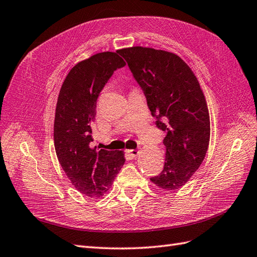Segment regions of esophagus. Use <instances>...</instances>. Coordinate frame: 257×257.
Returning a JSON list of instances; mask_svg holds the SVG:
<instances>
[{
	"instance_id": "34e87169",
	"label": "esophagus",
	"mask_w": 257,
	"mask_h": 257,
	"mask_svg": "<svg viewBox=\"0 0 257 257\" xmlns=\"http://www.w3.org/2000/svg\"><path fill=\"white\" fill-rule=\"evenodd\" d=\"M127 152H128V154H130L131 156L136 157L138 154H140V150H137V149H131V150H127Z\"/></svg>"
}]
</instances>
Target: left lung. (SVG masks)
Returning <instances> with one entry per match:
<instances>
[{
  "label": "left lung",
  "instance_id": "8db88e82",
  "mask_svg": "<svg viewBox=\"0 0 257 257\" xmlns=\"http://www.w3.org/2000/svg\"><path fill=\"white\" fill-rule=\"evenodd\" d=\"M117 53L143 89L157 126L166 132L164 168L150 180L163 190L182 188L204 160L210 143L209 109L196 75L170 52L134 46Z\"/></svg>",
  "mask_w": 257,
  "mask_h": 257
}]
</instances>
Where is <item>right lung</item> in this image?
<instances>
[{
    "label": "right lung",
    "mask_w": 257,
    "mask_h": 257,
    "mask_svg": "<svg viewBox=\"0 0 257 257\" xmlns=\"http://www.w3.org/2000/svg\"><path fill=\"white\" fill-rule=\"evenodd\" d=\"M125 62L112 52L98 53L75 65L60 88L54 122L55 150L72 185L87 197L110 189L125 159L123 151L91 148L92 123L102 88Z\"/></svg>",
    "instance_id": "1"
}]
</instances>
